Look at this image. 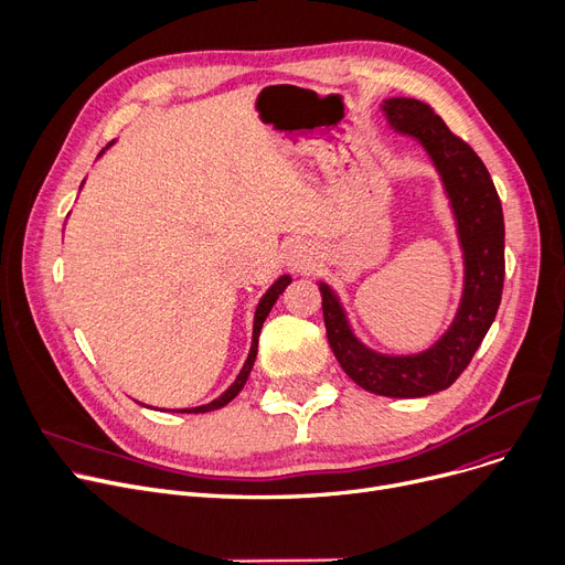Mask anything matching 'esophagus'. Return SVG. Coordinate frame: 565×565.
I'll list each match as a JSON object with an SVG mask.
<instances>
[{
	"instance_id": "1",
	"label": "esophagus",
	"mask_w": 565,
	"mask_h": 565,
	"mask_svg": "<svg viewBox=\"0 0 565 565\" xmlns=\"http://www.w3.org/2000/svg\"><path fill=\"white\" fill-rule=\"evenodd\" d=\"M312 262V250L303 241H297V244L289 246V255H287V264L291 271H303Z\"/></svg>"
}]
</instances>
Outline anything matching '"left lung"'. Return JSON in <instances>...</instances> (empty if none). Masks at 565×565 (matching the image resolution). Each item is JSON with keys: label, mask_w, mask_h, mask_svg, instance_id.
<instances>
[{"label": "left lung", "mask_w": 565, "mask_h": 565, "mask_svg": "<svg viewBox=\"0 0 565 565\" xmlns=\"http://www.w3.org/2000/svg\"><path fill=\"white\" fill-rule=\"evenodd\" d=\"M382 110L393 130L423 145L441 177L465 257L460 308L433 347L409 356H388L365 347L327 282H319L321 310L329 344L349 380L386 397H423L460 377L497 317L505 274L503 211L488 168L465 140L452 136L433 107L395 96L384 100Z\"/></svg>", "instance_id": "1"}]
</instances>
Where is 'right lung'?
<instances>
[{"instance_id":"right-lung-1","label":"right lung","mask_w":565,"mask_h":565,"mask_svg":"<svg viewBox=\"0 0 565 565\" xmlns=\"http://www.w3.org/2000/svg\"><path fill=\"white\" fill-rule=\"evenodd\" d=\"M107 147H110V145H107ZM103 151H105V149H103ZM103 151H100V153H103ZM100 153H98V156H100ZM289 282H291V278H289V276H280L271 287L266 289L264 297L259 299L257 310H255V321H253V344H250V352H248V359H246L244 367H241V372L236 374L234 384H232L223 395H218L216 399H211L209 405L191 407V409H172V412H177V414H206V412H213V409H221V407H225L227 402H232V399L241 393V388H244V384L248 382V374H250L253 363H255V359H257V342H259V331H262L264 319L268 317V312H271L274 303L278 301V297H280V294L285 291V287H287Z\"/></svg>"}]
</instances>
